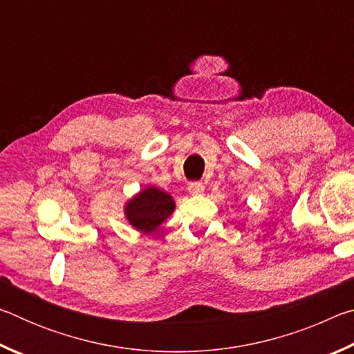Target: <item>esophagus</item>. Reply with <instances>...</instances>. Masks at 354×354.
<instances>
[{
	"instance_id": "34e87169",
	"label": "esophagus",
	"mask_w": 354,
	"mask_h": 354,
	"mask_svg": "<svg viewBox=\"0 0 354 354\" xmlns=\"http://www.w3.org/2000/svg\"><path fill=\"white\" fill-rule=\"evenodd\" d=\"M187 190L190 195H201L203 192H205V185H203L201 183H190Z\"/></svg>"
}]
</instances>
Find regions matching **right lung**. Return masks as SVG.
Here are the masks:
<instances>
[{
    "mask_svg": "<svg viewBox=\"0 0 354 354\" xmlns=\"http://www.w3.org/2000/svg\"><path fill=\"white\" fill-rule=\"evenodd\" d=\"M175 200L165 190L149 185L124 205V217L134 230L151 234L175 211Z\"/></svg>",
    "mask_w": 354,
    "mask_h": 354,
    "instance_id": "add662e5",
    "label": "right lung"
}]
</instances>
